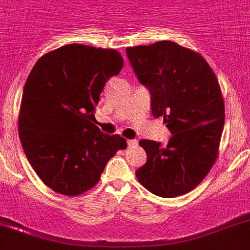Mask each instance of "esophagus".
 I'll return each instance as SVG.
<instances>
[{"mask_svg": "<svg viewBox=\"0 0 250 250\" xmlns=\"http://www.w3.org/2000/svg\"><path fill=\"white\" fill-rule=\"evenodd\" d=\"M127 146H129L130 148H131V147H137V146H138V140L137 139H129V140H127Z\"/></svg>", "mask_w": 250, "mask_h": 250, "instance_id": "34e87169", "label": "esophagus"}]
</instances>
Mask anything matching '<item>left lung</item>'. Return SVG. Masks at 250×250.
Masks as SVG:
<instances>
[{"label":"left lung","mask_w":250,"mask_h":250,"mask_svg":"<svg viewBox=\"0 0 250 250\" xmlns=\"http://www.w3.org/2000/svg\"><path fill=\"white\" fill-rule=\"evenodd\" d=\"M142 84L150 90L154 117H164L172 137L166 147L142 139L147 162L138 180L162 198L187 194L201 184L218 156L225 123L221 88L203 56L175 42L127 47Z\"/></svg>","instance_id":"8db88e82"}]
</instances>
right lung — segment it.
Segmentation results:
<instances>
[{"label": "right lung", "mask_w": 250, "mask_h": 250, "mask_svg": "<svg viewBox=\"0 0 250 250\" xmlns=\"http://www.w3.org/2000/svg\"><path fill=\"white\" fill-rule=\"evenodd\" d=\"M124 66L120 52L66 44L43 55L26 79L19 137L29 164L53 191L76 197L96 187L106 164L126 148L93 121L103 86Z\"/></svg>", "instance_id": "obj_1"}]
</instances>
